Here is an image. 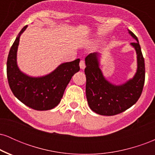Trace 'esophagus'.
<instances>
[{
    "instance_id": "34e87169",
    "label": "esophagus",
    "mask_w": 155,
    "mask_h": 155,
    "mask_svg": "<svg viewBox=\"0 0 155 155\" xmlns=\"http://www.w3.org/2000/svg\"><path fill=\"white\" fill-rule=\"evenodd\" d=\"M79 66H80V68H81V70H84V69L85 68V63L84 60H81V61H80Z\"/></svg>"
}]
</instances>
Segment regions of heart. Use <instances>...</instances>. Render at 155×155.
Returning <instances> with one entry per match:
<instances>
[{"label":"heart","instance_id":"1","mask_svg":"<svg viewBox=\"0 0 155 155\" xmlns=\"http://www.w3.org/2000/svg\"><path fill=\"white\" fill-rule=\"evenodd\" d=\"M98 44H99V40H95V41H93V43H92L93 45H97Z\"/></svg>","mask_w":155,"mask_h":155}]
</instances>
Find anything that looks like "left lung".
<instances>
[{
	"instance_id": "obj_1",
	"label": "left lung",
	"mask_w": 155,
	"mask_h": 155,
	"mask_svg": "<svg viewBox=\"0 0 155 155\" xmlns=\"http://www.w3.org/2000/svg\"><path fill=\"white\" fill-rule=\"evenodd\" d=\"M127 31L136 41L130 44L137 55V69L133 78L120 84H114L106 79L101 69V53H91L85 58L87 100L92 111L100 115L113 116L128 109L138 101L143 90L144 59L138 38L132 31Z\"/></svg>"
}]
</instances>
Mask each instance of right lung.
I'll use <instances>...</instances> for the list:
<instances>
[{"mask_svg": "<svg viewBox=\"0 0 155 155\" xmlns=\"http://www.w3.org/2000/svg\"><path fill=\"white\" fill-rule=\"evenodd\" d=\"M28 25L21 30L8 53L7 78L15 96L22 104L38 111H47L58 106L72 76L80 70V59L61 63L45 76H31L22 72L17 65L19 38Z\"/></svg>", "mask_w": 155, "mask_h": 155, "instance_id": "1", "label": "right lung"}]
</instances>
